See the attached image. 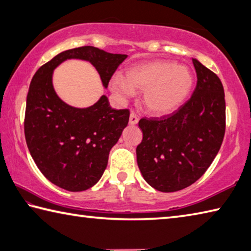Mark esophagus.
<instances>
[{
	"instance_id": "obj_1",
	"label": "esophagus",
	"mask_w": 251,
	"mask_h": 251,
	"mask_svg": "<svg viewBox=\"0 0 251 251\" xmlns=\"http://www.w3.org/2000/svg\"><path fill=\"white\" fill-rule=\"evenodd\" d=\"M138 123V117L136 116L135 113H130L129 115V124L130 125H136Z\"/></svg>"
}]
</instances>
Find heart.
<instances>
[{
  "mask_svg": "<svg viewBox=\"0 0 251 251\" xmlns=\"http://www.w3.org/2000/svg\"><path fill=\"white\" fill-rule=\"evenodd\" d=\"M110 90L118 99L126 100L135 93H143V103L154 115L174 113L185 103L194 87V75L188 67L177 62L154 59L134 65L125 77L115 74Z\"/></svg>",
  "mask_w": 251,
  "mask_h": 251,
  "instance_id": "heart-1",
  "label": "heart"
}]
</instances>
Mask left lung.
Listing matches in <instances>:
<instances>
[{"mask_svg": "<svg viewBox=\"0 0 251 251\" xmlns=\"http://www.w3.org/2000/svg\"><path fill=\"white\" fill-rule=\"evenodd\" d=\"M197 74L190 100L172 115L142 118L137 164L148 185L178 192L198 180L217 156L225 135L226 104L218 76L193 58Z\"/></svg>", "mask_w": 251, "mask_h": 251, "instance_id": "1", "label": "left lung"}]
</instances>
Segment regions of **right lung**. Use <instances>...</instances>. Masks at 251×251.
<instances>
[{"mask_svg": "<svg viewBox=\"0 0 251 251\" xmlns=\"http://www.w3.org/2000/svg\"><path fill=\"white\" fill-rule=\"evenodd\" d=\"M126 57L83 46L57 54L33 76L26 97L25 139L41 173L59 188L83 192L100 179L110 150L128 124L129 110L112 108L106 95L88 107L66 104L54 90V70L67 59L90 62L106 88Z\"/></svg>", "mask_w": 251, "mask_h": 251, "instance_id": "obj_1", "label": "right lung"}]
</instances>
